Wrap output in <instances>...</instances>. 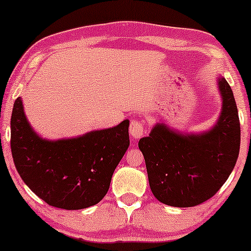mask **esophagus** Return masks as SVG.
Listing matches in <instances>:
<instances>
[{"mask_svg": "<svg viewBox=\"0 0 251 251\" xmlns=\"http://www.w3.org/2000/svg\"><path fill=\"white\" fill-rule=\"evenodd\" d=\"M130 135L132 136V138L138 139L140 137L144 136L145 133V128H144L143 123L139 120H132L130 122Z\"/></svg>", "mask_w": 251, "mask_h": 251, "instance_id": "34e87169", "label": "esophagus"}]
</instances>
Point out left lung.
<instances>
[{"instance_id":"obj_1","label":"left lung","mask_w":251,"mask_h":251,"mask_svg":"<svg viewBox=\"0 0 251 251\" xmlns=\"http://www.w3.org/2000/svg\"><path fill=\"white\" fill-rule=\"evenodd\" d=\"M222 112L208 131L181 133L157 123L139 140L151 190L171 207L203 203L217 193L234 168L240 151V121L233 91L218 77Z\"/></svg>"}]
</instances>
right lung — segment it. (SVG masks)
<instances>
[{"instance_id": "obj_1", "label": "right lung", "mask_w": 251, "mask_h": 251, "mask_svg": "<svg viewBox=\"0 0 251 251\" xmlns=\"http://www.w3.org/2000/svg\"><path fill=\"white\" fill-rule=\"evenodd\" d=\"M129 121L75 138L43 139L28 123L22 98L13 104L11 153L27 186L52 207L78 210L107 193L115 168L129 147Z\"/></svg>"}]
</instances>
